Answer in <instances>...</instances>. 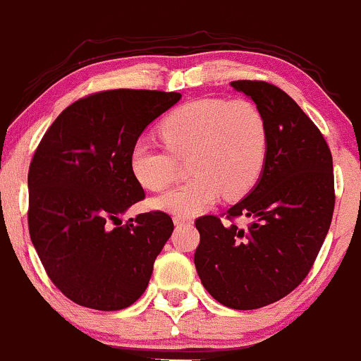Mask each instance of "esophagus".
Returning a JSON list of instances; mask_svg holds the SVG:
<instances>
[{
  "label": "esophagus",
  "mask_w": 361,
  "mask_h": 361,
  "mask_svg": "<svg viewBox=\"0 0 361 361\" xmlns=\"http://www.w3.org/2000/svg\"><path fill=\"white\" fill-rule=\"evenodd\" d=\"M173 221H174V225L176 226H190L192 225V218H188V216H174L173 218Z\"/></svg>",
  "instance_id": "1"
}]
</instances>
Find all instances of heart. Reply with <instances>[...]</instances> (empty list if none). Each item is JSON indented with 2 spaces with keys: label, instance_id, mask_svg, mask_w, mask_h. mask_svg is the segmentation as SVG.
I'll return each mask as SVG.
<instances>
[{
  "label": "heart",
  "instance_id": "1",
  "mask_svg": "<svg viewBox=\"0 0 361 361\" xmlns=\"http://www.w3.org/2000/svg\"><path fill=\"white\" fill-rule=\"evenodd\" d=\"M159 133L175 157L190 155L193 174L154 200L157 209L169 214H199L221 193L240 199L252 190L267 164L268 124L252 102L199 98L168 114ZM172 156L149 140H136L130 152L133 176L147 190H162L178 176Z\"/></svg>",
  "mask_w": 361,
  "mask_h": 361
}]
</instances>
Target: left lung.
<instances>
[{
    "label": "left lung",
    "instance_id": "obj_1",
    "mask_svg": "<svg viewBox=\"0 0 361 361\" xmlns=\"http://www.w3.org/2000/svg\"><path fill=\"white\" fill-rule=\"evenodd\" d=\"M263 112L268 157L259 180L226 218L245 216V228L216 216L195 221L197 273L212 298L233 310H256L286 298L313 267L334 202L332 154L313 121L280 88L233 81Z\"/></svg>",
    "mask_w": 361,
    "mask_h": 361
}]
</instances>
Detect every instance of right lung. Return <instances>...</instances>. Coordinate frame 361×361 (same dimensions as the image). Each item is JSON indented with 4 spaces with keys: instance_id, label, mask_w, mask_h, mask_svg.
<instances>
[{
    "instance_id": "1",
    "label": "right lung",
    "mask_w": 361,
    "mask_h": 361,
    "mask_svg": "<svg viewBox=\"0 0 361 361\" xmlns=\"http://www.w3.org/2000/svg\"><path fill=\"white\" fill-rule=\"evenodd\" d=\"M181 98L111 90L69 105L44 133L29 168V233L51 282L86 308L131 306L149 286L173 219L152 211L121 221L145 197L130 152Z\"/></svg>"
}]
</instances>
